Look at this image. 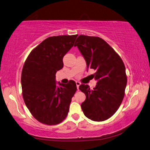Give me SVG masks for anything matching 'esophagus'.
I'll return each mask as SVG.
<instances>
[{
    "label": "esophagus",
    "mask_w": 150,
    "mask_h": 150,
    "mask_svg": "<svg viewBox=\"0 0 150 150\" xmlns=\"http://www.w3.org/2000/svg\"><path fill=\"white\" fill-rule=\"evenodd\" d=\"M81 85V83L79 82H78V81H76V85H77V89H79V85Z\"/></svg>",
    "instance_id": "obj_1"
}]
</instances>
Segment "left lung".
Segmentation results:
<instances>
[{
	"instance_id": "8db88e82",
	"label": "left lung",
	"mask_w": 150,
	"mask_h": 150,
	"mask_svg": "<svg viewBox=\"0 0 150 150\" xmlns=\"http://www.w3.org/2000/svg\"><path fill=\"white\" fill-rule=\"evenodd\" d=\"M74 46L84 57L87 69L96 71L93 76L97 81L93 90L88 85L79 86L86 96L81 107L89 120L105 121L117 111L124 97L127 85L124 64L113 48L99 37L79 35Z\"/></svg>"
}]
</instances>
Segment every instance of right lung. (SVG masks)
Instances as JSON below:
<instances>
[{"instance_id": "add662e5", "label": "right lung", "mask_w": 150, "mask_h": 150, "mask_svg": "<svg viewBox=\"0 0 150 150\" xmlns=\"http://www.w3.org/2000/svg\"><path fill=\"white\" fill-rule=\"evenodd\" d=\"M77 35L49 37L30 52L21 74L23 97L37 120L47 125L61 123L67 115L77 90L74 81H56L57 71L63 67V58L74 45Z\"/></svg>"}]
</instances>
